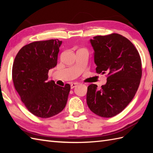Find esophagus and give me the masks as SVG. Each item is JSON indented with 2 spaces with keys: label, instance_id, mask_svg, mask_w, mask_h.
I'll return each instance as SVG.
<instances>
[{
  "label": "esophagus",
  "instance_id": "1",
  "mask_svg": "<svg viewBox=\"0 0 153 153\" xmlns=\"http://www.w3.org/2000/svg\"><path fill=\"white\" fill-rule=\"evenodd\" d=\"M78 85V83H71V89H74L75 87Z\"/></svg>",
  "mask_w": 153,
  "mask_h": 153
}]
</instances>
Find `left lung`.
Wrapping results in <instances>:
<instances>
[{
  "label": "left lung",
  "mask_w": 153,
  "mask_h": 153,
  "mask_svg": "<svg viewBox=\"0 0 153 153\" xmlns=\"http://www.w3.org/2000/svg\"><path fill=\"white\" fill-rule=\"evenodd\" d=\"M97 74H107L101 89L95 84L87 87V104L95 114L111 118L121 112L134 98L142 75L141 60L131 42L112 33L90 39Z\"/></svg>",
  "instance_id": "8db88e82"
}]
</instances>
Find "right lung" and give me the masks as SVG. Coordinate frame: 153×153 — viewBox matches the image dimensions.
Wrapping results in <instances>:
<instances>
[{"instance_id": "add662e5", "label": "right lung", "mask_w": 153, "mask_h": 153, "mask_svg": "<svg viewBox=\"0 0 153 153\" xmlns=\"http://www.w3.org/2000/svg\"><path fill=\"white\" fill-rule=\"evenodd\" d=\"M62 43L51 39L25 45L13 64V82L22 101L31 113L42 118L62 111L70 91L69 84L63 87L48 81V70L56 66Z\"/></svg>"}]
</instances>
